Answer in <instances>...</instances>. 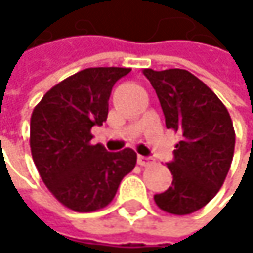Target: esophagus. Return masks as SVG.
I'll return each mask as SVG.
<instances>
[{
    "mask_svg": "<svg viewBox=\"0 0 253 253\" xmlns=\"http://www.w3.org/2000/svg\"><path fill=\"white\" fill-rule=\"evenodd\" d=\"M138 164L141 165V167H150V165H153L155 164V161L152 159V158H149V156H138Z\"/></svg>",
    "mask_w": 253,
    "mask_h": 253,
    "instance_id": "34e87169",
    "label": "esophagus"
}]
</instances>
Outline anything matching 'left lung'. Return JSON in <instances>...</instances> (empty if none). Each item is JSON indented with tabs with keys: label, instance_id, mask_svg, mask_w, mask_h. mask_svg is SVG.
Listing matches in <instances>:
<instances>
[{
	"label": "left lung",
	"instance_id": "8db88e82",
	"mask_svg": "<svg viewBox=\"0 0 253 253\" xmlns=\"http://www.w3.org/2000/svg\"><path fill=\"white\" fill-rule=\"evenodd\" d=\"M159 98L167 129L182 135L174 161L167 164L171 187L155 196L169 214L199 211L221 188L235 147V130L226 106L208 86L187 70H142Z\"/></svg>",
	"mask_w": 253,
	"mask_h": 253
}]
</instances>
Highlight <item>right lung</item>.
<instances>
[{"instance_id":"1","label":"right lung","mask_w":253,"mask_h":253,"mask_svg":"<svg viewBox=\"0 0 253 253\" xmlns=\"http://www.w3.org/2000/svg\"><path fill=\"white\" fill-rule=\"evenodd\" d=\"M130 68H86L48 91L30 118V149L42 182L63 207L92 212L108 207L136 165V153H111L91 144L94 126L109 112L117 80Z\"/></svg>"}]
</instances>
